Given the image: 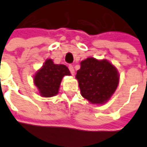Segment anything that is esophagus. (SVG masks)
Wrapping results in <instances>:
<instances>
[{"mask_svg":"<svg viewBox=\"0 0 147 147\" xmlns=\"http://www.w3.org/2000/svg\"><path fill=\"white\" fill-rule=\"evenodd\" d=\"M68 67L69 70H70V71H71V73L72 74V75H74V74H75V70H74L73 66H72V65H69Z\"/></svg>","mask_w":147,"mask_h":147,"instance_id":"obj_1","label":"esophagus"}]
</instances>
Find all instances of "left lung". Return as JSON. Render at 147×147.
Instances as JSON below:
<instances>
[{"instance_id":"left-lung-1","label":"left lung","mask_w":147,"mask_h":147,"mask_svg":"<svg viewBox=\"0 0 147 147\" xmlns=\"http://www.w3.org/2000/svg\"><path fill=\"white\" fill-rule=\"evenodd\" d=\"M76 77L81 95L93 104L108 101L119 84L117 69L106 59L86 58L80 63Z\"/></svg>"}]
</instances>
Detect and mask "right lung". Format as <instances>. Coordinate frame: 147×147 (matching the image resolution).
<instances>
[{
  "mask_svg": "<svg viewBox=\"0 0 147 147\" xmlns=\"http://www.w3.org/2000/svg\"><path fill=\"white\" fill-rule=\"evenodd\" d=\"M71 75L70 71L63 64H54L52 59H47L34 76V84L43 97H53L58 94L59 86L64 76Z\"/></svg>",
  "mask_w": 147,
  "mask_h": 147,
  "instance_id": "add662e5",
  "label": "right lung"
}]
</instances>
